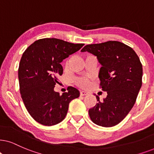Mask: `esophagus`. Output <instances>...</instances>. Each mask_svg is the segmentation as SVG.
<instances>
[{
  "instance_id": "34e87169",
  "label": "esophagus",
  "mask_w": 154,
  "mask_h": 154,
  "mask_svg": "<svg viewBox=\"0 0 154 154\" xmlns=\"http://www.w3.org/2000/svg\"><path fill=\"white\" fill-rule=\"evenodd\" d=\"M79 94H80V96H85V95L87 94V92L85 91H81L80 92H79Z\"/></svg>"
}]
</instances>
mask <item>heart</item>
Wrapping results in <instances>:
<instances>
[{
  "label": "heart",
  "mask_w": 154,
  "mask_h": 154,
  "mask_svg": "<svg viewBox=\"0 0 154 154\" xmlns=\"http://www.w3.org/2000/svg\"><path fill=\"white\" fill-rule=\"evenodd\" d=\"M75 81L76 85L82 88H86L89 85V80L86 77H77Z\"/></svg>",
  "instance_id": "heart-1"
}]
</instances>
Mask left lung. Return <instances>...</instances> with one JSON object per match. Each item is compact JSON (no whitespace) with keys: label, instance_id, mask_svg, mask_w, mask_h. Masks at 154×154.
<instances>
[{"label":"left lung","instance_id":"obj_1","mask_svg":"<svg viewBox=\"0 0 154 154\" xmlns=\"http://www.w3.org/2000/svg\"><path fill=\"white\" fill-rule=\"evenodd\" d=\"M96 55L102 67L100 88L107 92L103 101L89 109L97 125L111 127L120 123L135 104L142 85L143 68L139 57L131 47L119 41L85 45L81 50Z\"/></svg>","mask_w":154,"mask_h":154}]
</instances>
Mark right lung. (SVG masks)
Returning <instances> with one entry per match:
<instances>
[{
	"label": "right lung",
	"mask_w": 154,
	"mask_h": 154,
	"mask_svg": "<svg viewBox=\"0 0 154 154\" xmlns=\"http://www.w3.org/2000/svg\"><path fill=\"white\" fill-rule=\"evenodd\" d=\"M84 44H74L57 38L36 40L25 50L18 67L20 92L25 108L38 123L53 126L66 116L69 104L79 96L68 87L60 95L54 91L63 69L60 63L80 50Z\"/></svg>",
	"instance_id": "right-lung-1"
}]
</instances>
